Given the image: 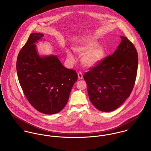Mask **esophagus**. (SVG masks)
I'll return each mask as SVG.
<instances>
[{"mask_svg":"<svg viewBox=\"0 0 151 151\" xmlns=\"http://www.w3.org/2000/svg\"><path fill=\"white\" fill-rule=\"evenodd\" d=\"M78 78L79 79H82L83 78V73L81 72L78 73Z\"/></svg>","mask_w":151,"mask_h":151,"instance_id":"obj_1","label":"esophagus"}]
</instances>
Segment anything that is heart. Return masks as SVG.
Masks as SVG:
<instances>
[{"instance_id": "1", "label": "heart", "mask_w": 151, "mask_h": 151, "mask_svg": "<svg viewBox=\"0 0 151 151\" xmlns=\"http://www.w3.org/2000/svg\"><path fill=\"white\" fill-rule=\"evenodd\" d=\"M98 44L95 40H88L75 48L76 52L79 55L86 54L83 59L84 65L88 67L93 66L102 59L105 55V50L102 46ZM67 57L70 61L74 62V58L70 52H67Z\"/></svg>"}]
</instances>
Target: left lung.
<instances>
[{"instance_id": "1", "label": "left lung", "mask_w": 151, "mask_h": 151, "mask_svg": "<svg viewBox=\"0 0 151 151\" xmlns=\"http://www.w3.org/2000/svg\"><path fill=\"white\" fill-rule=\"evenodd\" d=\"M111 55L101 60L84 75L92 105L102 111H111L129 97L138 68V53L126 37Z\"/></svg>"}]
</instances>
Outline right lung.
<instances>
[{"mask_svg": "<svg viewBox=\"0 0 151 151\" xmlns=\"http://www.w3.org/2000/svg\"><path fill=\"white\" fill-rule=\"evenodd\" d=\"M43 37L41 33L30 34L19 53L16 69L29 104L43 114H52L65 108L78 76L64 67L57 56H40L35 43Z\"/></svg>", "mask_w": 151, "mask_h": 151, "instance_id": "right-lung-1", "label": "right lung"}]
</instances>
